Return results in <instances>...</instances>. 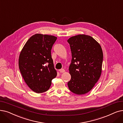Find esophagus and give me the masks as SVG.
I'll use <instances>...</instances> for the list:
<instances>
[{"label": "esophagus", "mask_w": 123, "mask_h": 123, "mask_svg": "<svg viewBox=\"0 0 123 123\" xmlns=\"http://www.w3.org/2000/svg\"><path fill=\"white\" fill-rule=\"evenodd\" d=\"M59 72L60 73H63V72H65V70L64 69H60V70H59Z\"/></svg>", "instance_id": "esophagus-1"}]
</instances>
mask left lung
<instances>
[{
    "instance_id": "8db88e82",
    "label": "left lung",
    "mask_w": 123,
    "mask_h": 123,
    "mask_svg": "<svg viewBox=\"0 0 123 123\" xmlns=\"http://www.w3.org/2000/svg\"><path fill=\"white\" fill-rule=\"evenodd\" d=\"M67 42L72 54L69 67L71 79L68 86L74 93L84 94L93 87L100 76L103 61L102 49L97 41L88 35L75 36Z\"/></svg>"
}]
</instances>
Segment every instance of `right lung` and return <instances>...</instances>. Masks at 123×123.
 <instances>
[{"label":"right lung","instance_id":"obj_1","mask_svg":"<svg viewBox=\"0 0 123 123\" xmlns=\"http://www.w3.org/2000/svg\"><path fill=\"white\" fill-rule=\"evenodd\" d=\"M57 37L37 34L26 42L18 60L19 70L25 81L36 93L46 92L57 76L51 56Z\"/></svg>","mask_w":123,"mask_h":123}]
</instances>
